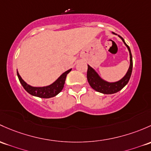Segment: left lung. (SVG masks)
Here are the masks:
<instances>
[{
    "instance_id": "left-lung-1",
    "label": "left lung",
    "mask_w": 151,
    "mask_h": 151,
    "mask_svg": "<svg viewBox=\"0 0 151 151\" xmlns=\"http://www.w3.org/2000/svg\"><path fill=\"white\" fill-rule=\"evenodd\" d=\"M113 34L116 35L113 32ZM122 41L124 42V45L127 47L128 50L129 52V58H130V64L129 69H128L127 72L125 74L124 77L121 79L120 80L117 81L115 82H106L103 80L98 73L95 71L94 69L91 67L90 66L88 65V72H87V78H88V81L90 84V87L94 89L95 90L99 93H104V94H114V93H117V92L120 91L129 82L130 77H131L132 71V56L131 50H130L129 47L124 42V40L122 38L120 35H118Z\"/></svg>"
}]
</instances>
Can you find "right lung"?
I'll return each instance as SVG.
<instances>
[{
	"mask_svg": "<svg viewBox=\"0 0 151 151\" xmlns=\"http://www.w3.org/2000/svg\"><path fill=\"white\" fill-rule=\"evenodd\" d=\"M71 70V69L65 71L53 83L45 87H32L22 80L18 71H17V76L23 88L30 95L41 98H50L57 96L62 90L64 86L66 76L70 72Z\"/></svg>",
	"mask_w": 151,
	"mask_h": 151,
	"instance_id": "obj_1",
	"label": "right lung"
}]
</instances>
